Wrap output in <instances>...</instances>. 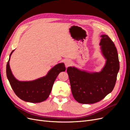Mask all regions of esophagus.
Masks as SVG:
<instances>
[{"label":"esophagus","mask_w":130,"mask_h":130,"mask_svg":"<svg viewBox=\"0 0 130 130\" xmlns=\"http://www.w3.org/2000/svg\"><path fill=\"white\" fill-rule=\"evenodd\" d=\"M64 63H65V65H66V67H69L70 64H71L72 61H70V60H66L65 61Z\"/></svg>","instance_id":"34e87169"}]
</instances>
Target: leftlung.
<instances>
[{
  "mask_svg": "<svg viewBox=\"0 0 130 130\" xmlns=\"http://www.w3.org/2000/svg\"><path fill=\"white\" fill-rule=\"evenodd\" d=\"M100 45L106 59V64L99 73H89L69 67L67 68L73 95L83 104L99 102L115 87L119 70L118 54L115 43L107 35H101Z\"/></svg>",
  "mask_w": 130,
  "mask_h": 130,
  "instance_id": "1",
  "label": "left lung"
}]
</instances>
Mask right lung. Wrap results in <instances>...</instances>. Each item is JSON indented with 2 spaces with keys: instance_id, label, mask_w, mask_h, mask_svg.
Here are the masks:
<instances>
[{
  "instance_id": "add662e5",
  "label": "right lung",
  "mask_w": 130,
  "mask_h": 130,
  "mask_svg": "<svg viewBox=\"0 0 130 130\" xmlns=\"http://www.w3.org/2000/svg\"><path fill=\"white\" fill-rule=\"evenodd\" d=\"M14 50L10 55L6 65V75L14 93L21 99L30 103H38L45 100L49 96L58 75L66 70L64 64L61 63L56 65L45 76L36 80L19 81L12 74L9 65L10 56Z\"/></svg>"
}]
</instances>
